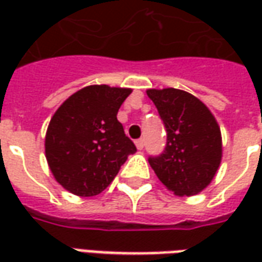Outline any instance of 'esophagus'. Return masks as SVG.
<instances>
[{
	"label": "esophagus",
	"instance_id": "obj_1",
	"mask_svg": "<svg viewBox=\"0 0 262 262\" xmlns=\"http://www.w3.org/2000/svg\"><path fill=\"white\" fill-rule=\"evenodd\" d=\"M136 147L139 148V150H142V148L144 147V140H143V139H139V140H136Z\"/></svg>",
	"mask_w": 262,
	"mask_h": 262
}]
</instances>
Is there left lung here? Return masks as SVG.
<instances>
[{
	"instance_id": "obj_1",
	"label": "left lung",
	"mask_w": 262,
	"mask_h": 262,
	"mask_svg": "<svg viewBox=\"0 0 262 262\" xmlns=\"http://www.w3.org/2000/svg\"><path fill=\"white\" fill-rule=\"evenodd\" d=\"M167 130V144L148 163L164 184L180 196L196 195L213 180L222 160V136L214 116L189 92L148 90Z\"/></svg>"
}]
</instances>
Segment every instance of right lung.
Segmentation results:
<instances>
[{"label": "right lung", "instance_id": "right-lung-1", "mask_svg": "<svg viewBox=\"0 0 262 262\" xmlns=\"http://www.w3.org/2000/svg\"><path fill=\"white\" fill-rule=\"evenodd\" d=\"M130 92V88L85 86L53 115L45 140L46 159L56 181L71 193H101L136 151L116 118Z\"/></svg>", "mask_w": 262, "mask_h": 262}]
</instances>
